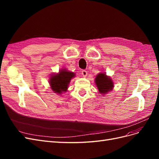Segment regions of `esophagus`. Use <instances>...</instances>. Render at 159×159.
<instances>
[{
  "mask_svg": "<svg viewBox=\"0 0 159 159\" xmlns=\"http://www.w3.org/2000/svg\"><path fill=\"white\" fill-rule=\"evenodd\" d=\"M81 74H82V75L84 77H86L88 75V71L86 70H82L81 71Z\"/></svg>",
  "mask_w": 159,
  "mask_h": 159,
  "instance_id": "1",
  "label": "esophagus"
}]
</instances>
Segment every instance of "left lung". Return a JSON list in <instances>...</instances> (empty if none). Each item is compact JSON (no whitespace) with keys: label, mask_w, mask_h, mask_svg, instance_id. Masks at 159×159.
I'll return each instance as SVG.
<instances>
[{"label":"left lung","mask_w":159,"mask_h":159,"mask_svg":"<svg viewBox=\"0 0 159 159\" xmlns=\"http://www.w3.org/2000/svg\"><path fill=\"white\" fill-rule=\"evenodd\" d=\"M95 84L98 88L100 93L105 94L109 91L112 90L113 88V83L111 79L107 77L106 74L101 73L95 78Z\"/></svg>","instance_id":"8db88e82"}]
</instances>
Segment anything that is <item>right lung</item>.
I'll return each instance as SVG.
<instances>
[{
    "label": "right lung",
    "instance_id": "obj_1",
    "mask_svg": "<svg viewBox=\"0 0 159 159\" xmlns=\"http://www.w3.org/2000/svg\"><path fill=\"white\" fill-rule=\"evenodd\" d=\"M74 76L73 72L61 70L59 74L50 77V84L52 89L57 94H61L62 92L66 91L71 79Z\"/></svg>",
    "mask_w": 159,
    "mask_h": 159
}]
</instances>
